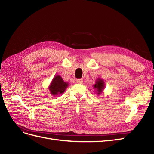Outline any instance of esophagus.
Wrapping results in <instances>:
<instances>
[{
	"mask_svg": "<svg viewBox=\"0 0 154 154\" xmlns=\"http://www.w3.org/2000/svg\"><path fill=\"white\" fill-rule=\"evenodd\" d=\"M76 82L78 84H82V83H83V80L82 79H78V80H76Z\"/></svg>",
	"mask_w": 154,
	"mask_h": 154,
	"instance_id": "1",
	"label": "esophagus"
}]
</instances>
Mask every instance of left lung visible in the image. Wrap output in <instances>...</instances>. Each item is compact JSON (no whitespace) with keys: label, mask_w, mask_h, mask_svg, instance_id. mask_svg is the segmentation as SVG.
Segmentation results:
<instances>
[{"label":"left lung","mask_w":154,"mask_h":154,"mask_svg":"<svg viewBox=\"0 0 154 154\" xmlns=\"http://www.w3.org/2000/svg\"><path fill=\"white\" fill-rule=\"evenodd\" d=\"M93 86V88L96 89V92L97 93V95L101 94L102 92H103V90L105 89V82L100 78H97V80L96 81L95 84Z\"/></svg>","instance_id":"1"}]
</instances>
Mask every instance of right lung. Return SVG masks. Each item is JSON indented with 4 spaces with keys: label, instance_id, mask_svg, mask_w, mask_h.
Returning a JSON list of instances; mask_svg holds the SVG:
<instances>
[{
    "label": "right lung",
    "instance_id": "right-lung-1",
    "mask_svg": "<svg viewBox=\"0 0 154 154\" xmlns=\"http://www.w3.org/2000/svg\"><path fill=\"white\" fill-rule=\"evenodd\" d=\"M69 86V83L64 82L60 75H56L51 81L48 87L51 94L53 96L63 94Z\"/></svg>",
    "mask_w": 154,
    "mask_h": 154
}]
</instances>
